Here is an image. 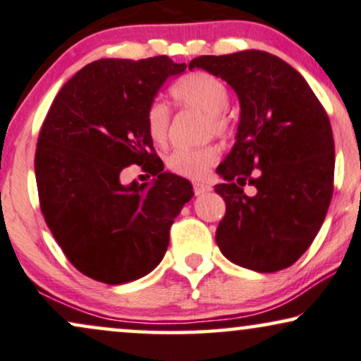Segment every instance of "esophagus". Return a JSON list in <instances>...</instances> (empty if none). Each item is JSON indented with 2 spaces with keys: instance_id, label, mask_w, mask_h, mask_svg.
Instances as JSON below:
<instances>
[{
  "instance_id": "obj_1",
  "label": "esophagus",
  "mask_w": 361,
  "mask_h": 361,
  "mask_svg": "<svg viewBox=\"0 0 361 361\" xmlns=\"http://www.w3.org/2000/svg\"><path fill=\"white\" fill-rule=\"evenodd\" d=\"M192 189H194L195 195H201V194L209 192V190H211V188H209L207 184H204V182H192Z\"/></svg>"
}]
</instances>
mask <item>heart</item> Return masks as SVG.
Instances as JSON below:
<instances>
[{"instance_id": "b5f03b06", "label": "heart", "mask_w": 361, "mask_h": 361, "mask_svg": "<svg viewBox=\"0 0 361 361\" xmlns=\"http://www.w3.org/2000/svg\"><path fill=\"white\" fill-rule=\"evenodd\" d=\"M173 104L182 109H195L206 114V132L226 135L229 118L226 106L229 105V88L216 75L207 72H190L180 77L171 87ZM171 127V109L164 102H154L147 109L145 128L155 145H166ZM219 159L217 147L207 144L201 147H179L167 155L166 166L172 173L201 179Z\"/></svg>"}]
</instances>
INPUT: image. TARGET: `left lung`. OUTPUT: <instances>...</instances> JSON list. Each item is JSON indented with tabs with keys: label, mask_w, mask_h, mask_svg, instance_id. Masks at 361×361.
<instances>
[{
	"label": "left lung",
	"mask_w": 361,
	"mask_h": 361,
	"mask_svg": "<svg viewBox=\"0 0 361 361\" xmlns=\"http://www.w3.org/2000/svg\"><path fill=\"white\" fill-rule=\"evenodd\" d=\"M221 77L241 104L235 144L217 173L226 214L216 231L221 252L243 268L274 273L303 256L333 195L335 142L330 118L300 73L268 51L194 58ZM255 192L247 196L244 185Z\"/></svg>",
	"instance_id": "8db88e82"
}]
</instances>
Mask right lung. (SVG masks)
<instances>
[{
	"instance_id": "1",
	"label": "right lung",
	"mask_w": 361,
	"mask_h": 361,
	"mask_svg": "<svg viewBox=\"0 0 361 361\" xmlns=\"http://www.w3.org/2000/svg\"><path fill=\"white\" fill-rule=\"evenodd\" d=\"M185 63L102 58L61 87L39 130L35 173L47 226L68 261L88 278L123 284L162 261L173 217L192 197L188 179L162 172L145 114ZM137 163L154 185L119 182Z\"/></svg>"
}]
</instances>
